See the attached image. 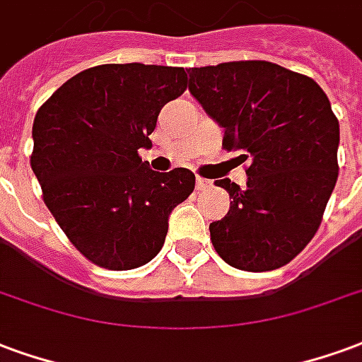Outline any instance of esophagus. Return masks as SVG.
Instances as JSON below:
<instances>
[{
	"label": "esophagus",
	"instance_id": "1",
	"mask_svg": "<svg viewBox=\"0 0 362 362\" xmlns=\"http://www.w3.org/2000/svg\"><path fill=\"white\" fill-rule=\"evenodd\" d=\"M208 187H212V181H208L204 177H197V189L202 191V189H208Z\"/></svg>",
	"mask_w": 362,
	"mask_h": 362
}]
</instances>
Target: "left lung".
<instances>
[{
  "mask_svg": "<svg viewBox=\"0 0 362 362\" xmlns=\"http://www.w3.org/2000/svg\"><path fill=\"white\" fill-rule=\"evenodd\" d=\"M189 92L223 129V148L249 162L247 187L218 179L233 199L210 223L229 266L276 270L305 249L337 181L339 123L310 76L270 62L192 67Z\"/></svg>",
  "mask_w": 362,
  "mask_h": 362,
  "instance_id": "1",
  "label": "left lung"
}]
</instances>
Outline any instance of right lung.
<instances>
[{
  "mask_svg": "<svg viewBox=\"0 0 362 362\" xmlns=\"http://www.w3.org/2000/svg\"><path fill=\"white\" fill-rule=\"evenodd\" d=\"M187 88L183 67L110 63L71 76L33 125L30 165L44 202L94 264L133 270L160 252L168 220L194 189V173L150 170L162 107Z\"/></svg>",
  "mask_w": 362,
  "mask_h": 362,
  "instance_id": "right-lung-1",
  "label": "right lung"
}]
</instances>
